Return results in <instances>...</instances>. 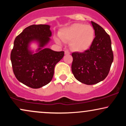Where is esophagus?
<instances>
[{
  "mask_svg": "<svg viewBox=\"0 0 126 126\" xmlns=\"http://www.w3.org/2000/svg\"><path fill=\"white\" fill-rule=\"evenodd\" d=\"M64 54L66 55H69L70 54V52L67 51V50H66V51H64Z\"/></svg>",
  "mask_w": 126,
  "mask_h": 126,
  "instance_id": "esophagus-1",
  "label": "esophagus"
}]
</instances>
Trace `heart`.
Masks as SVG:
<instances>
[{
  "label": "heart",
  "mask_w": 126,
  "mask_h": 126,
  "mask_svg": "<svg viewBox=\"0 0 126 126\" xmlns=\"http://www.w3.org/2000/svg\"><path fill=\"white\" fill-rule=\"evenodd\" d=\"M59 37L63 41H70V48L73 51L83 53L89 50L94 43L95 30L91 25L75 23L62 29L59 32ZM60 39L56 37L55 41L57 44H62Z\"/></svg>",
  "instance_id": "obj_1"
}]
</instances>
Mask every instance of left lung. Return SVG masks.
<instances>
[{"label": "left lung", "instance_id": "1", "mask_svg": "<svg viewBox=\"0 0 126 126\" xmlns=\"http://www.w3.org/2000/svg\"><path fill=\"white\" fill-rule=\"evenodd\" d=\"M91 24L95 30L94 43L83 53H72V72L75 78L86 85L96 84L107 76L113 62L110 37L101 26Z\"/></svg>", "mask_w": 126, "mask_h": 126}]
</instances>
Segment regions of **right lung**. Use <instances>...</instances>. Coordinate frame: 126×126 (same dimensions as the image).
<instances>
[{
  "label": "right lung",
  "instance_id": "right-lung-1",
  "mask_svg": "<svg viewBox=\"0 0 126 126\" xmlns=\"http://www.w3.org/2000/svg\"><path fill=\"white\" fill-rule=\"evenodd\" d=\"M50 26L32 25L15 38L11 54L13 71L16 79L29 87L37 89L52 80L56 64L64 52L55 51L46 46L51 41ZM37 45L35 50L31 44Z\"/></svg>",
  "mask_w": 126,
  "mask_h": 126
}]
</instances>
